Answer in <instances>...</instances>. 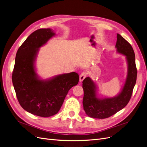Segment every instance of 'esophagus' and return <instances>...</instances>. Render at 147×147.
Instances as JSON below:
<instances>
[{
	"mask_svg": "<svg viewBox=\"0 0 147 147\" xmlns=\"http://www.w3.org/2000/svg\"><path fill=\"white\" fill-rule=\"evenodd\" d=\"M87 72H83L80 75V82H82L83 80L86 78V75H87Z\"/></svg>",
	"mask_w": 147,
	"mask_h": 147,
	"instance_id": "esophagus-1",
	"label": "esophagus"
}]
</instances>
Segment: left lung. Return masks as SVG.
<instances>
[{
    "instance_id": "left-lung-1",
    "label": "left lung",
    "mask_w": 147,
    "mask_h": 147,
    "mask_svg": "<svg viewBox=\"0 0 147 147\" xmlns=\"http://www.w3.org/2000/svg\"><path fill=\"white\" fill-rule=\"evenodd\" d=\"M115 47L118 53L126 56L127 63V77L119 94L113 97H97L96 84L90 77L83 81V109L88 117L104 119L109 118L125 107L129 101L137 80V68L134 51L130 43L117 34Z\"/></svg>"
}]
</instances>
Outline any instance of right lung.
Wrapping results in <instances>:
<instances>
[{
  "label": "right lung",
  "instance_id": "right-lung-1",
  "mask_svg": "<svg viewBox=\"0 0 147 147\" xmlns=\"http://www.w3.org/2000/svg\"><path fill=\"white\" fill-rule=\"evenodd\" d=\"M55 33L51 29L34 31L19 48L12 74L17 99L26 111L41 117L59 112L70 89L77 85L79 75L71 72L42 80L35 71V61L42 47Z\"/></svg>",
  "mask_w": 147,
  "mask_h": 147
}]
</instances>
